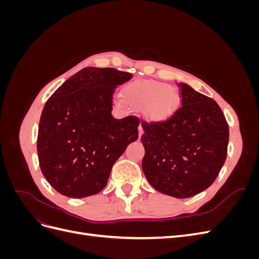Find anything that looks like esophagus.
Listing matches in <instances>:
<instances>
[{"label": "esophagus", "instance_id": "34e87169", "mask_svg": "<svg viewBox=\"0 0 259 259\" xmlns=\"http://www.w3.org/2000/svg\"><path fill=\"white\" fill-rule=\"evenodd\" d=\"M138 134H139V137H142V135L144 134V130H143L142 125H139V127H138Z\"/></svg>", "mask_w": 259, "mask_h": 259}]
</instances>
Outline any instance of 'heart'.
I'll use <instances>...</instances> for the list:
<instances>
[{
    "label": "heart",
    "instance_id": "heart-1",
    "mask_svg": "<svg viewBox=\"0 0 259 259\" xmlns=\"http://www.w3.org/2000/svg\"><path fill=\"white\" fill-rule=\"evenodd\" d=\"M123 97L132 107L147 108V114L155 121L164 120L173 112L179 98L177 92L169 89V85L155 81L132 83L125 88Z\"/></svg>",
    "mask_w": 259,
    "mask_h": 259
}]
</instances>
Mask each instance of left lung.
<instances>
[{"mask_svg": "<svg viewBox=\"0 0 259 259\" xmlns=\"http://www.w3.org/2000/svg\"><path fill=\"white\" fill-rule=\"evenodd\" d=\"M182 106L164 121L142 122L143 170L155 190L185 199L215 182L227 158L229 126L214 99L179 83Z\"/></svg>", "mask_w": 259, "mask_h": 259, "instance_id": "obj_1", "label": "left lung"}]
</instances>
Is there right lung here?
Instances as JSON below:
<instances>
[{
    "label": "right lung",
    "mask_w": 259,
    "mask_h": 259,
    "mask_svg": "<svg viewBox=\"0 0 259 259\" xmlns=\"http://www.w3.org/2000/svg\"><path fill=\"white\" fill-rule=\"evenodd\" d=\"M132 74L114 68H84L46 101L37 133L44 177L69 198L96 194L107 185L114 162L138 139L139 119H114L112 95Z\"/></svg>",
    "instance_id": "obj_1"
}]
</instances>
